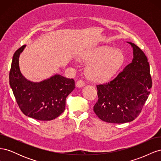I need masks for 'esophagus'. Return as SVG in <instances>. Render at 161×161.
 <instances>
[{
    "label": "esophagus",
    "mask_w": 161,
    "mask_h": 161,
    "mask_svg": "<svg viewBox=\"0 0 161 161\" xmlns=\"http://www.w3.org/2000/svg\"><path fill=\"white\" fill-rule=\"evenodd\" d=\"M85 82H84L83 80H78V81H77V82H76V86H77V87H79V88H80V87L84 86H85Z\"/></svg>",
    "instance_id": "obj_1"
}]
</instances>
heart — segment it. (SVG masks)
<instances>
[{
  "mask_svg": "<svg viewBox=\"0 0 161 161\" xmlns=\"http://www.w3.org/2000/svg\"><path fill=\"white\" fill-rule=\"evenodd\" d=\"M80 60L88 64L86 76L93 82L108 80L119 71L124 63V53L111 47L100 46L85 52Z\"/></svg>",
  "mask_w": 161,
  "mask_h": 161,
  "instance_id": "1",
  "label": "heart"
}]
</instances>
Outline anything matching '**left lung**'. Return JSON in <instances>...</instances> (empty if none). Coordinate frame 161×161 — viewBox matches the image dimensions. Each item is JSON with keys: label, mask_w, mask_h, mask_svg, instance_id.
<instances>
[{"label": "left lung", "mask_w": 161, "mask_h": 161, "mask_svg": "<svg viewBox=\"0 0 161 161\" xmlns=\"http://www.w3.org/2000/svg\"><path fill=\"white\" fill-rule=\"evenodd\" d=\"M128 43L133 48L132 61L114 79L97 85L98 101L93 111L99 119L108 123L124 124L135 119L152 87L147 56L134 43Z\"/></svg>", "instance_id": "8db88e82"}]
</instances>
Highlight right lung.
<instances>
[{
  "label": "right lung",
  "mask_w": 161,
  "mask_h": 161,
  "mask_svg": "<svg viewBox=\"0 0 161 161\" xmlns=\"http://www.w3.org/2000/svg\"><path fill=\"white\" fill-rule=\"evenodd\" d=\"M25 46L23 45L14 53L9 84L24 114L37 120H52L64 112L66 97L75 88V80L60 75L39 82L25 79L19 64V56Z\"/></svg>",
  "instance_id": "right-lung-1"
}]
</instances>
